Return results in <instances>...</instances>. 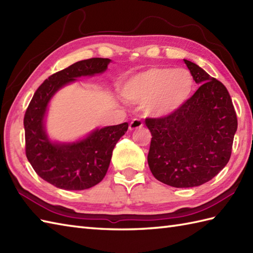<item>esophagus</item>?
I'll list each match as a JSON object with an SVG mask.
<instances>
[{"instance_id":"1","label":"esophagus","mask_w":253,"mask_h":253,"mask_svg":"<svg viewBox=\"0 0 253 253\" xmlns=\"http://www.w3.org/2000/svg\"><path fill=\"white\" fill-rule=\"evenodd\" d=\"M143 126V123L138 120V118H135V120H132L129 124V130H136V129H139V128H141Z\"/></svg>"}]
</instances>
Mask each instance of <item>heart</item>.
I'll list each match as a JSON object with an SVG mask.
<instances>
[{
    "label": "heart",
    "instance_id": "heart-1",
    "mask_svg": "<svg viewBox=\"0 0 253 253\" xmlns=\"http://www.w3.org/2000/svg\"><path fill=\"white\" fill-rule=\"evenodd\" d=\"M193 88L195 80L186 69L153 67L128 79L122 94L131 103L144 104L148 114L164 117L181 109Z\"/></svg>",
    "mask_w": 253,
    "mask_h": 253
}]
</instances>
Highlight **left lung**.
<instances>
[{"instance_id":"1","label":"left lung","mask_w":253,"mask_h":253,"mask_svg":"<svg viewBox=\"0 0 253 253\" xmlns=\"http://www.w3.org/2000/svg\"><path fill=\"white\" fill-rule=\"evenodd\" d=\"M184 62L200 87L173 114L146 118L152 136L150 170L161 182L176 188L200 186L225 168L238 125L226 87L197 64Z\"/></svg>"}]
</instances>
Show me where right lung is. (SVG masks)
I'll use <instances>...</instances> for the list:
<instances>
[{
    "label": "right lung",
    "mask_w": 253,
    "mask_h": 253,
    "mask_svg": "<svg viewBox=\"0 0 253 253\" xmlns=\"http://www.w3.org/2000/svg\"><path fill=\"white\" fill-rule=\"evenodd\" d=\"M110 58L79 61L44 80L37 89L24 117L26 157L42 179L65 190H84L104 178L115 144L128 129V124L96 129L83 140L54 143L44 130V115L58 89L82 76L106 71Z\"/></svg>",
    "instance_id": "right-lung-1"
}]
</instances>
